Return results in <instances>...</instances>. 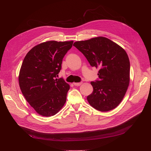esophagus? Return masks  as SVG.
Here are the masks:
<instances>
[{"label":"esophagus","mask_w":151,"mask_h":151,"mask_svg":"<svg viewBox=\"0 0 151 151\" xmlns=\"http://www.w3.org/2000/svg\"><path fill=\"white\" fill-rule=\"evenodd\" d=\"M82 84H83V83H82V82H81V83H74V85L76 86H81Z\"/></svg>","instance_id":"1"}]
</instances>
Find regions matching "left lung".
Here are the masks:
<instances>
[{"label": "left lung", "mask_w": 151, "mask_h": 151, "mask_svg": "<svg viewBox=\"0 0 151 151\" xmlns=\"http://www.w3.org/2000/svg\"><path fill=\"white\" fill-rule=\"evenodd\" d=\"M92 67L99 68V80L91 82L92 94L87 97L100 111L118 106L130 83V61L125 50L109 39L99 36L74 43Z\"/></svg>", "instance_id": "8db88e82"}]
</instances>
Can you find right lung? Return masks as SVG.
<instances>
[{
	"label": "right lung",
	"instance_id": "right-lung-1",
	"mask_svg": "<svg viewBox=\"0 0 151 151\" xmlns=\"http://www.w3.org/2000/svg\"><path fill=\"white\" fill-rule=\"evenodd\" d=\"M73 42L42 43L31 49L22 62L19 75L20 89L26 101L40 115H55L66 102L70 86L62 78H56L63 58Z\"/></svg>",
	"mask_w": 151,
	"mask_h": 151
}]
</instances>
